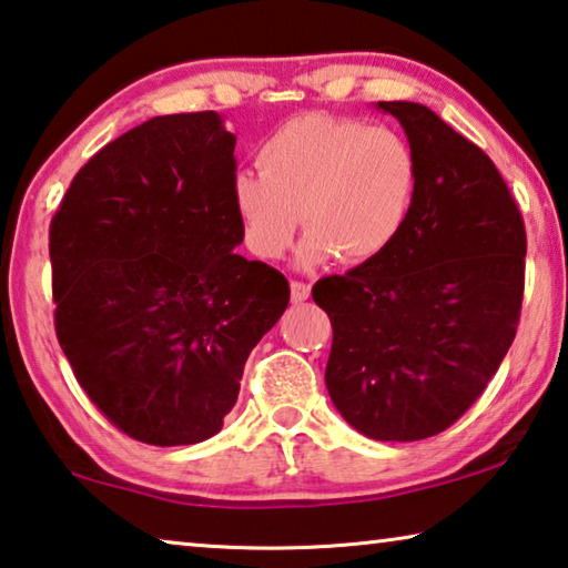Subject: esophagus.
I'll use <instances>...</instances> for the list:
<instances>
[{
  "mask_svg": "<svg viewBox=\"0 0 568 568\" xmlns=\"http://www.w3.org/2000/svg\"><path fill=\"white\" fill-rule=\"evenodd\" d=\"M291 298L293 303H303L311 298V285L308 283H301V281H293L291 283Z\"/></svg>",
  "mask_w": 568,
  "mask_h": 568,
  "instance_id": "34e87169",
  "label": "esophagus"
}]
</instances>
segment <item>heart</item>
I'll return each instance as SVG.
<instances>
[{
  "mask_svg": "<svg viewBox=\"0 0 568 568\" xmlns=\"http://www.w3.org/2000/svg\"><path fill=\"white\" fill-rule=\"evenodd\" d=\"M260 174L232 182L242 235L263 260H277L303 220L295 263L313 270L341 257L362 265L402 235L419 186L412 143L386 125L305 113L270 133Z\"/></svg>",
  "mask_w": 568,
  "mask_h": 568,
  "instance_id": "obj_1",
  "label": "heart"
}]
</instances>
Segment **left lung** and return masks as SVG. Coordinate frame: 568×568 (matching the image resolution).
<instances>
[{
  "label": "left lung",
  "instance_id": "left-lung-1",
  "mask_svg": "<svg viewBox=\"0 0 568 568\" xmlns=\"http://www.w3.org/2000/svg\"><path fill=\"white\" fill-rule=\"evenodd\" d=\"M419 161L402 235L384 255L323 277L326 386L351 427L414 443L470 409L516 338L526 227L483 149L422 103L382 101Z\"/></svg>",
  "mask_w": 568,
  "mask_h": 568
}]
</instances>
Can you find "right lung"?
<instances>
[{"label":"right lung","mask_w":568,"mask_h":568,"mask_svg":"<svg viewBox=\"0 0 568 568\" xmlns=\"http://www.w3.org/2000/svg\"><path fill=\"white\" fill-rule=\"evenodd\" d=\"M237 136L220 113L156 115L78 171L50 224L55 331L90 402L146 445H196L291 287L235 252Z\"/></svg>","instance_id":"obj_1"}]
</instances>
